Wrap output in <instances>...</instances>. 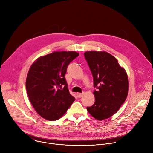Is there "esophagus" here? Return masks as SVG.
<instances>
[{"label": "esophagus", "mask_w": 153, "mask_h": 153, "mask_svg": "<svg viewBox=\"0 0 153 153\" xmlns=\"http://www.w3.org/2000/svg\"><path fill=\"white\" fill-rule=\"evenodd\" d=\"M76 95H77V97H79V98H81V97H82L83 93H77V94H76Z\"/></svg>", "instance_id": "esophagus-1"}]
</instances>
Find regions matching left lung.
<instances>
[{
    "label": "left lung",
    "instance_id": "left-lung-1",
    "mask_svg": "<svg viewBox=\"0 0 153 153\" xmlns=\"http://www.w3.org/2000/svg\"><path fill=\"white\" fill-rule=\"evenodd\" d=\"M84 57L94 79L95 102L87 107L89 113L98 120L114 115L125 101L129 89L127 74L117 59L104 51H87Z\"/></svg>",
    "mask_w": 153,
    "mask_h": 153
}]
</instances>
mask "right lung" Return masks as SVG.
I'll return each instance as SVG.
<instances>
[{"mask_svg":"<svg viewBox=\"0 0 153 153\" xmlns=\"http://www.w3.org/2000/svg\"><path fill=\"white\" fill-rule=\"evenodd\" d=\"M79 54L53 52L39 58L30 68L26 80L29 100L43 118L55 121L67 111L75 98L68 90L67 68Z\"/></svg>","mask_w":153,"mask_h":153,"instance_id":"right-lung-1","label":"right lung"}]
</instances>
